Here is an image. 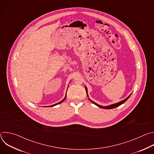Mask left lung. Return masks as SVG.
I'll return each mask as SVG.
<instances>
[{"label":"left lung","instance_id":"left-lung-1","mask_svg":"<svg viewBox=\"0 0 154 154\" xmlns=\"http://www.w3.org/2000/svg\"><path fill=\"white\" fill-rule=\"evenodd\" d=\"M85 90H86V94H87V96H88V93H87V92H88V90H87V88H86V87L85 86ZM131 96V94L130 95H129L126 99H125L124 100H122V101H121V102H118V103H114V104H112V105H109V106H101V105H99V104H97L96 103H95L94 102H93V101H92L91 99H89V100L92 102V103H93L94 104H95L96 105H97V106H99V107H100V108H105V109H112V108H116V107H117V106H119V105H122V103H124L129 97H130V96Z\"/></svg>","mask_w":154,"mask_h":154}]
</instances>
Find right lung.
Masks as SVG:
<instances>
[{"instance_id":"obj_1","label":"right lung","mask_w":154,"mask_h":154,"mask_svg":"<svg viewBox=\"0 0 154 154\" xmlns=\"http://www.w3.org/2000/svg\"><path fill=\"white\" fill-rule=\"evenodd\" d=\"M66 96H65V97L61 100V101H60V102H58V103H55V104H54V105H51V106H55V105H58V104H59V103H61V102H63L64 100V99H66Z\"/></svg>"}]
</instances>
